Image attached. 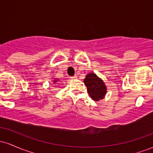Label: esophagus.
<instances>
[{
    "label": "esophagus",
    "instance_id": "esophagus-1",
    "mask_svg": "<svg viewBox=\"0 0 153 153\" xmlns=\"http://www.w3.org/2000/svg\"><path fill=\"white\" fill-rule=\"evenodd\" d=\"M71 79H76L77 78V75H74V76H71Z\"/></svg>",
    "mask_w": 153,
    "mask_h": 153
}]
</instances>
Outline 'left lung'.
<instances>
[{
    "mask_svg": "<svg viewBox=\"0 0 153 153\" xmlns=\"http://www.w3.org/2000/svg\"><path fill=\"white\" fill-rule=\"evenodd\" d=\"M84 82L87 87V91L91 99L98 101L103 99L106 94V86L105 83L95 73H91L85 76Z\"/></svg>",
    "mask_w": 153,
    "mask_h": 153,
    "instance_id": "8db88e82",
    "label": "left lung"
}]
</instances>
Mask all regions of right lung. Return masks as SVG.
<instances>
[{
	"instance_id": "right-lung-1",
	"label": "right lung",
	"mask_w": 153,
	"mask_h": 153,
	"mask_svg": "<svg viewBox=\"0 0 153 153\" xmlns=\"http://www.w3.org/2000/svg\"><path fill=\"white\" fill-rule=\"evenodd\" d=\"M57 80H54V83H55V82H57Z\"/></svg>"
}]
</instances>
